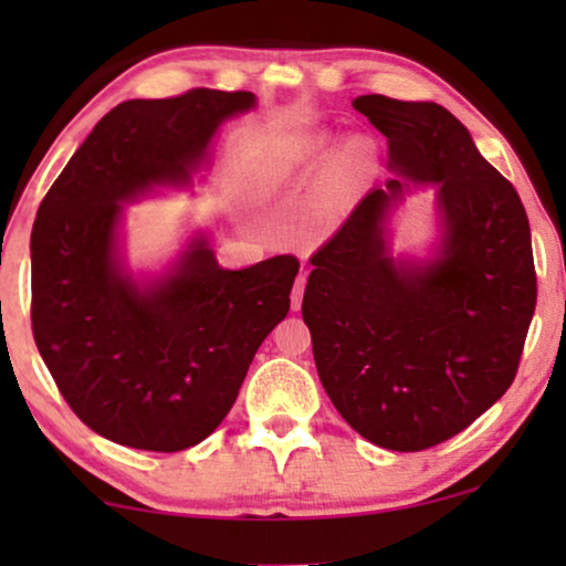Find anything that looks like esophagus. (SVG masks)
<instances>
[{
  "label": "esophagus",
  "instance_id": "1",
  "mask_svg": "<svg viewBox=\"0 0 566 566\" xmlns=\"http://www.w3.org/2000/svg\"><path fill=\"white\" fill-rule=\"evenodd\" d=\"M304 289H306V273H301L296 277V283H293V296H291V306L293 308L301 306V298H304Z\"/></svg>",
  "mask_w": 566,
  "mask_h": 566
}]
</instances>
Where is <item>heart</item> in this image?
I'll return each instance as SVG.
<instances>
[{
	"label": "heart",
	"mask_w": 566,
	"mask_h": 566,
	"mask_svg": "<svg viewBox=\"0 0 566 566\" xmlns=\"http://www.w3.org/2000/svg\"><path fill=\"white\" fill-rule=\"evenodd\" d=\"M322 154V144L316 142H301L291 144L270 154L265 177L270 182H281L285 177L296 172L301 167H308ZM370 165H374V146L366 138H350L339 146L335 154V175L339 180H355V177L366 175Z\"/></svg>",
	"instance_id": "1"
}]
</instances>
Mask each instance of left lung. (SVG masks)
Wrapping results in <instances>:
<instances>
[{
  "mask_svg": "<svg viewBox=\"0 0 566 566\" xmlns=\"http://www.w3.org/2000/svg\"><path fill=\"white\" fill-rule=\"evenodd\" d=\"M353 105L389 138L399 175L438 185L443 258L394 268L384 219L401 180H389L312 254L301 314L345 422L389 451H424L467 430L515 381L536 308L528 216L446 107L384 95Z\"/></svg>",
  "mask_w": 566,
  "mask_h": 566,
  "instance_id": "1",
  "label": "left lung"
}]
</instances>
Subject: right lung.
I'll use <instances>...</instances> for the list:
<instances>
[{"label": "right lung", "instance_id": "1", "mask_svg": "<svg viewBox=\"0 0 566 566\" xmlns=\"http://www.w3.org/2000/svg\"><path fill=\"white\" fill-rule=\"evenodd\" d=\"M252 92L128 99L92 128L38 208L30 319L41 358L80 420L113 443L175 453L234 407L250 363L291 306L298 260L221 270L203 239L142 291L115 260L120 200L185 185L216 128Z\"/></svg>", "mask_w": 566, "mask_h": 566}]
</instances>
